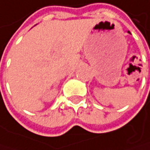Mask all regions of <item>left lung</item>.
Returning a JSON list of instances; mask_svg holds the SVG:
<instances>
[{"mask_svg":"<svg viewBox=\"0 0 150 150\" xmlns=\"http://www.w3.org/2000/svg\"><path fill=\"white\" fill-rule=\"evenodd\" d=\"M128 33H130V31H128Z\"/></svg>","mask_w":150,"mask_h":150,"instance_id":"1","label":"left lung"}]
</instances>
